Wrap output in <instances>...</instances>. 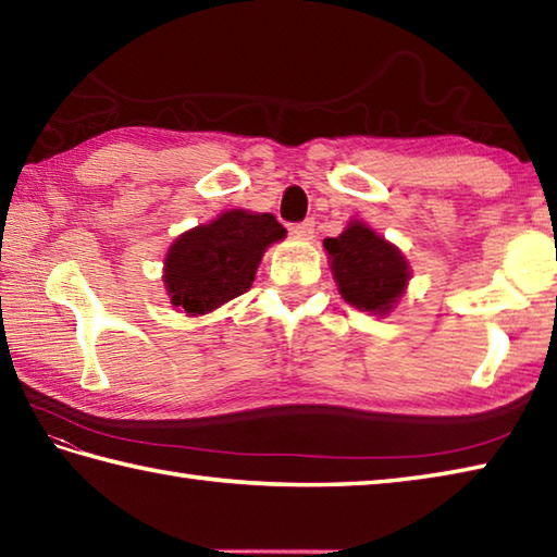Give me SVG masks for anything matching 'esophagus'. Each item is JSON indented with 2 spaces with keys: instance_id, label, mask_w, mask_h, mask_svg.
<instances>
[{
  "instance_id": "34e87169",
  "label": "esophagus",
  "mask_w": 557,
  "mask_h": 557,
  "mask_svg": "<svg viewBox=\"0 0 557 557\" xmlns=\"http://www.w3.org/2000/svg\"><path fill=\"white\" fill-rule=\"evenodd\" d=\"M315 222L313 220H304L301 224H294L292 226V234L297 236V238H304V242H309V238H313V234H315Z\"/></svg>"
}]
</instances>
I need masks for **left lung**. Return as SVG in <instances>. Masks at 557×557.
<instances>
[{"label": "left lung", "mask_w": 557, "mask_h": 557, "mask_svg": "<svg viewBox=\"0 0 557 557\" xmlns=\"http://www.w3.org/2000/svg\"><path fill=\"white\" fill-rule=\"evenodd\" d=\"M343 299L359 311L388 313L408 287L410 268L400 250L364 222L352 220L345 232L323 242Z\"/></svg>", "instance_id": "left-lung-1"}]
</instances>
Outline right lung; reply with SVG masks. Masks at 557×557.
Returning a JSON list of instances; mask_svg holds the SVG:
<instances>
[{"mask_svg":"<svg viewBox=\"0 0 557 557\" xmlns=\"http://www.w3.org/2000/svg\"><path fill=\"white\" fill-rule=\"evenodd\" d=\"M285 234L272 214L246 210L222 212L210 224L181 234L163 260L171 304L188 315H202L248 292L265 248Z\"/></svg>","mask_w":557,"mask_h":557,"instance_id":"add662e5","label":"right lung"}]
</instances>
